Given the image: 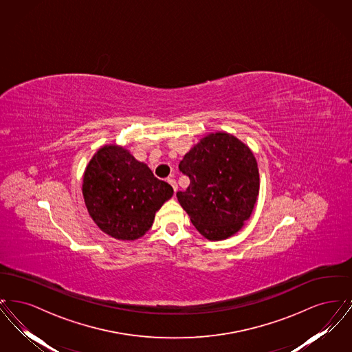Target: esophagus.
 <instances>
[{
  "label": "esophagus",
  "instance_id": "34e87169",
  "mask_svg": "<svg viewBox=\"0 0 352 352\" xmlns=\"http://www.w3.org/2000/svg\"><path fill=\"white\" fill-rule=\"evenodd\" d=\"M168 184H171V186H173V190H174V192H177V190H178V184H177V182H175V179H174L173 177H170V178H168Z\"/></svg>",
  "mask_w": 352,
  "mask_h": 352
}]
</instances>
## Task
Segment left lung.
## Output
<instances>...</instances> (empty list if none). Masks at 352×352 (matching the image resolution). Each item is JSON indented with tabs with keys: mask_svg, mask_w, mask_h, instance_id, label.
I'll use <instances>...</instances> for the list:
<instances>
[{
	"mask_svg": "<svg viewBox=\"0 0 352 352\" xmlns=\"http://www.w3.org/2000/svg\"><path fill=\"white\" fill-rule=\"evenodd\" d=\"M179 171L190 184L177 198L199 234L224 240L241 230L260 188L256 158L244 142L224 132L208 134L184 155Z\"/></svg>",
	"mask_w": 352,
	"mask_h": 352,
	"instance_id": "obj_1",
	"label": "left lung"
}]
</instances>
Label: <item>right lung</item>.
Wrapping results in <instances>:
<instances>
[{"instance_id":"right-lung-1","label":"right lung","mask_w":352,"mask_h":352,"mask_svg":"<svg viewBox=\"0 0 352 352\" xmlns=\"http://www.w3.org/2000/svg\"><path fill=\"white\" fill-rule=\"evenodd\" d=\"M173 187L118 145L92 157L83 177V197L92 220L118 240H135L151 230L155 212L173 197Z\"/></svg>"}]
</instances>
